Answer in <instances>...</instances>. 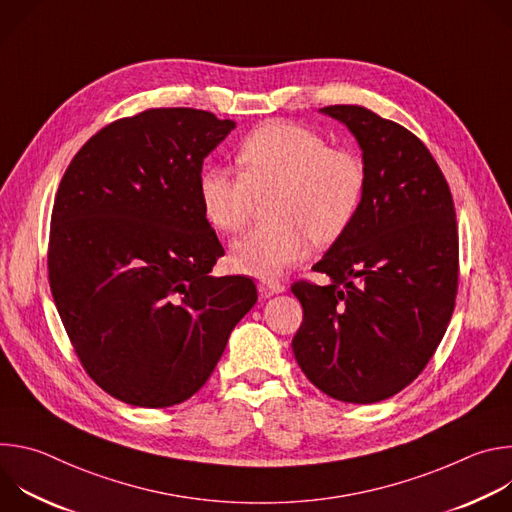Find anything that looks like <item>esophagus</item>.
Returning a JSON list of instances; mask_svg holds the SVG:
<instances>
[{"label":"esophagus","mask_w":512,"mask_h":512,"mask_svg":"<svg viewBox=\"0 0 512 512\" xmlns=\"http://www.w3.org/2000/svg\"><path fill=\"white\" fill-rule=\"evenodd\" d=\"M259 289L263 291L265 296H273V294H281V291H285V285L277 279H269V277H263L259 281Z\"/></svg>","instance_id":"obj_1"}]
</instances>
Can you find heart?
Returning a JSON list of instances; mask_svg holds the SVG:
<instances>
[{
	"instance_id": "obj_1",
	"label": "heart",
	"mask_w": 512,
	"mask_h": 512,
	"mask_svg": "<svg viewBox=\"0 0 512 512\" xmlns=\"http://www.w3.org/2000/svg\"><path fill=\"white\" fill-rule=\"evenodd\" d=\"M239 174L206 166L198 176V198L208 223L221 233L241 231L257 198L267 200L271 223L247 231L231 257L243 273L273 277L306 259L312 237L332 243L354 221L367 170L350 150L330 148L318 131L269 121L251 131L237 152Z\"/></svg>"
}]
</instances>
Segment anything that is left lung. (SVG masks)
<instances>
[{"label": "left lung", "instance_id": "left-lung-1", "mask_svg": "<svg viewBox=\"0 0 512 512\" xmlns=\"http://www.w3.org/2000/svg\"><path fill=\"white\" fill-rule=\"evenodd\" d=\"M356 137L367 186L350 227L296 281L304 308L291 340L304 375L344 403L397 395L425 369L458 294V227L450 186L403 125L360 105L320 109Z\"/></svg>", "mask_w": 512, "mask_h": 512}]
</instances>
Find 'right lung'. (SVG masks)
<instances>
[{
	"label": "right lung",
	"mask_w": 512,
	"mask_h": 512,
	"mask_svg": "<svg viewBox=\"0 0 512 512\" xmlns=\"http://www.w3.org/2000/svg\"><path fill=\"white\" fill-rule=\"evenodd\" d=\"M231 129L200 109H148L95 133L60 180L52 298L89 377L123 403L190 399L257 302L253 279L210 275L225 249L198 198Z\"/></svg>",
	"instance_id": "1"
}]
</instances>
